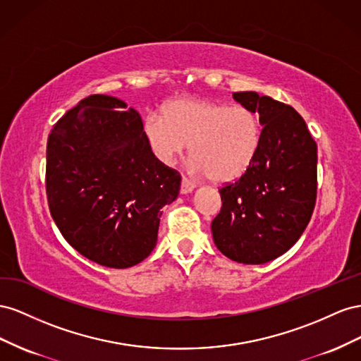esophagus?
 Returning <instances> with one entry per match:
<instances>
[{"instance_id": "esophagus-1", "label": "esophagus", "mask_w": 361, "mask_h": 361, "mask_svg": "<svg viewBox=\"0 0 361 361\" xmlns=\"http://www.w3.org/2000/svg\"><path fill=\"white\" fill-rule=\"evenodd\" d=\"M195 188H197V184H195V181H192L188 177H183L181 178V193H190Z\"/></svg>"}]
</instances>
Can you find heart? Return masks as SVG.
Listing matches in <instances>:
<instances>
[{
	"label": "heart",
	"mask_w": 361,
	"mask_h": 361,
	"mask_svg": "<svg viewBox=\"0 0 361 361\" xmlns=\"http://www.w3.org/2000/svg\"><path fill=\"white\" fill-rule=\"evenodd\" d=\"M143 133L156 157L166 164L192 142L195 168L216 183H226L252 166L262 143V121L245 106L177 99L164 106L163 116L148 115Z\"/></svg>",
	"instance_id": "b5f03b06"
}]
</instances>
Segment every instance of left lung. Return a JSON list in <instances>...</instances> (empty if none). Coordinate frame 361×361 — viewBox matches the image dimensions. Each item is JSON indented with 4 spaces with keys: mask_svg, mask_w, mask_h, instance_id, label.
<instances>
[{
    "mask_svg": "<svg viewBox=\"0 0 361 361\" xmlns=\"http://www.w3.org/2000/svg\"><path fill=\"white\" fill-rule=\"evenodd\" d=\"M233 98L260 115L262 143L248 172L219 189L222 207L212 222L214 245L228 259L260 264L301 238L314 210L317 147L293 107L257 92Z\"/></svg>",
    "mask_w": 361,
    "mask_h": 361,
    "instance_id": "8db88e82",
    "label": "left lung"
}]
</instances>
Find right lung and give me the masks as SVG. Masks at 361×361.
Returning <instances> with one entry per match:
<instances>
[{"label":"right lung","instance_id":"1","mask_svg":"<svg viewBox=\"0 0 361 361\" xmlns=\"http://www.w3.org/2000/svg\"><path fill=\"white\" fill-rule=\"evenodd\" d=\"M181 175L151 151L135 109L90 95L49 133L45 188L51 216L86 259L123 269L157 242L160 209L178 197Z\"/></svg>","mask_w":361,"mask_h":361}]
</instances>
